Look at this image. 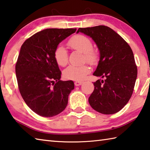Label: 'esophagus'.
I'll list each match as a JSON object with an SVG mask.
<instances>
[{"mask_svg":"<svg viewBox=\"0 0 150 150\" xmlns=\"http://www.w3.org/2000/svg\"><path fill=\"white\" fill-rule=\"evenodd\" d=\"M82 83L83 82L82 81H76V82H74V84L76 86H79L80 85H82Z\"/></svg>","mask_w":150,"mask_h":150,"instance_id":"obj_1","label":"esophagus"}]
</instances>
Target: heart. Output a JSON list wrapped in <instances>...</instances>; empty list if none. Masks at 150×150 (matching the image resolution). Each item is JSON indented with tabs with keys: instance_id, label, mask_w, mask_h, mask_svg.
<instances>
[{
	"instance_id": "heart-1",
	"label": "heart",
	"mask_w": 150,
	"mask_h": 150,
	"mask_svg": "<svg viewBox=\"0 0 150 150\" xmlns=\"http://www.w3.org/2000/svg\"><path fill=\"white\" fill-rule=\"evenodd\" d=\"M68 46L75 51L83 54V61L91 64H95L98 61V52L93 49V43L87 36L78 34L72 36L67 43ZM54 59L60 67H65L68 63V52L64 47L57 46L54 51ZM90 72L88 64L81 66H70L63 71V76L68 80H82Z\"/></svg>"
}]
</instances>
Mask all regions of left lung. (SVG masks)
Masks as SVG:
<instances>
[{"instance_id":"left-lung-1","label":"left lung","mask_w":150,"mask_h":150,"mask_svg":"<svg viewBox=\"0 0 150 150\" xmlns=\"http://www.w3.org/2000/svg\"><path fill=\"white\" fill-rule=\"evenodd\" d=\"M90 36L100 52L94 76L105 78L93 82L94 90L88 99L92 108L111 115L120 111L130 100L138 69L132 49L117 32L105 25L79 28L77 33Z\"/></svg>"}]
</instances>
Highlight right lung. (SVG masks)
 <instances>
[{"label":"right lung","instance_id":"obj_1","mask_svg":"<svg viewBox=\"0 0 150 150\" xmlns=\"http://www.w3.org/2000/svg\"><path fill=\"white\" fill-rule=\"evenodd\" d=\"M76 28H50L26 39L16 63L18 89L27 105L39 116L51 117L64 111L73 81L60 80L61 71L54 51Z\"/></svg>","mask_w":150,"mask_h":150}]
</instances>
